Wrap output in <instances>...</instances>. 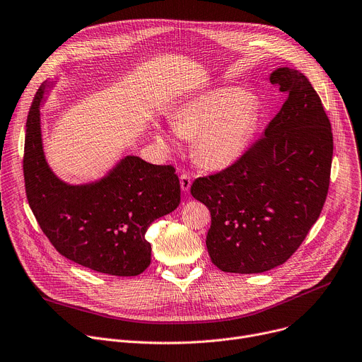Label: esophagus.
<instances>
[{
    "label": "esophagus",
    "mask_w": 362,
    "mask_h": 362,
    "mask_svg": "<svg viewBox=\"0 0 362 362\" xmlns=\"http://www.w3.org/2000/svg\"><path fill=\"white\" fill-rule=\"evenodd\" d=\"M180 184H181V189L182 191H188L189 189V187H191V178H189V175L188 174H181L180 175Z\"/></svg>",
    "instance_id": "obj_1"
}]
</instances>
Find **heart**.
<instances>
[{
    "label": "heart",
    "mask_w": 362,
    "mask_h": 362,
    "mask_svg": "<svg viewBox=\"0 0 362 362\" xmlns=\"http://www.w3.org/2000/svg\"><path fill=\"white\" fill-rule=\"evenodd\" d=\"M178 136L197 137L194 155L213 170L235 163L251 144L258 124V104L247 91L225 87L207 91L182 104L171 116ZM159 142L170 144L165 133Z\"/></svg>",
    "instance_id": "b5f03b06"
}]
</instances>
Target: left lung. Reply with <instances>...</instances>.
<instances>
[{
	"mask_svg": "<svg viewBox=\"0 0 362 362\" xmlns=\"http://www.w3.org/2000/svg\"><path fill=\"white\" fill-rule=\"evenodd\" d=\"M269 81L287 100L264 136L228 168L191 185L211 214L209 255L225 272L258 274L284 264L327 196L333 136L320 97L296 69L278 68Z\"/></svg>",
	"mask_w": 362,
	"mask_h": 362,
	"instance_id": "1",
	"label": "left lung"
}]
</instances>
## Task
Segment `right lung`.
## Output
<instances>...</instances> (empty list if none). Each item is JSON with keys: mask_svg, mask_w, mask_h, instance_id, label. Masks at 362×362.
Instances as JSON below:
<instances>
[{"mask_svg": "<svg viewBox=\"0 0 362 362\" xmlns=\"http://www.w3.org/2000/svg\"><path fill=\"white\" fill-rule=\"evenodd\" d=\"M45 88L36 93L27 117L23 158L25 196L40 229L61 255L82 267L139 275L151 264L148 228L180 204L175 168L126 156L97 182L61 181L43 153L39 107Z\"/></svg>", "mask_w": 362, "mask_h": 362, "instance_id": "1", "label": "right lung"}]
</instances>
